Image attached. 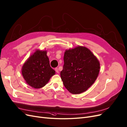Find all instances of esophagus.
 Instances as JSON below:
<instances>
[{"label":"esophagus","mask_w":127,"mask_h":127,"mask_svg":"<svg viewBox=\"0 0 127 127\" xmlns=\"http://www.w3.org/2000/svg\"><path fill=\"white\" fill-rule=\"evenodd\" d=\"M55 71H56V73H59V69H58V68H55Z\"/></svg>","instance_id":"obj_1"}]
</instances>
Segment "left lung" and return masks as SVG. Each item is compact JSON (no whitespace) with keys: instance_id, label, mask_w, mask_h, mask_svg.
Masks as SVG:
<instances>
[{"instance_id":"8db88e82","label":"left lung","mask_w":127,"mask_h":127,"mask_svg":"<svg viewBox=\"0 0 127 127\" xmlns=\"http://www.w3.org/2000/svg\"><path fill=\"white\" fill-rule=\"evenodd\" d=\"M61 77L64 87L72 94L87 91L95 83L100 71V62L91 51L79 46L66 50Z\"/></svg>"}]
</instances>
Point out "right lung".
<instances>
[{
	"mask_svg": "<svg viewBox=\"0 0 127 127\" xmlns=\"http://www.w3.org/2000/svg\"><path fill=\"white\" fill-rule=\"evenodd\" d=\"M46 51L36 50L27 59L22 67V72L26 82L32 88L44 87L55 71L51 66Z\"/></svg>",
	"mask_w": 127,
	"mask_h": 127,
	"instance_id": "right-lung-1",
	"label": "right lung"
}]
</instances>
